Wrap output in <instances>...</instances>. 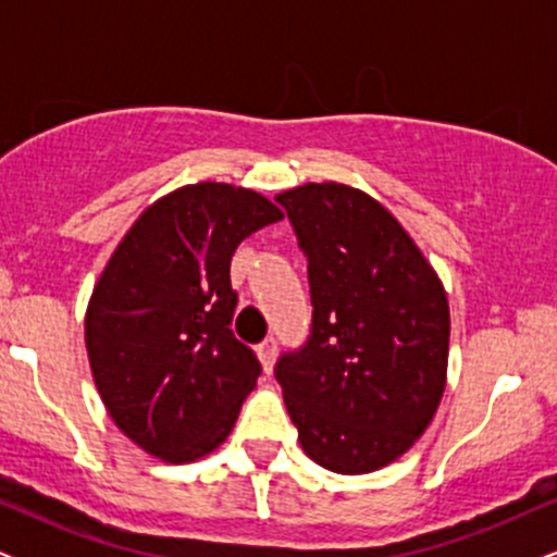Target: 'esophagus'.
<instances>
[{"mask_svg": "<svg viewBox=\"0 0 557 557\" xmlns=\"http://www.w3.org/2000/svg\"><path fill=\"white\" fill-rule=\"evenodd\" d=\"M274 359H277V341H274V337H267V341L259 345V361L267 374H272Z\"/></svg>", "mask_w": 557, "mask_h": 557, "instance_id": "1", "label": "esophagus"}]
</instances>
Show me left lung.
I'll return each instance as SVG.
<instances>
[{
	"instance_id": "obj_1",
	"label": "left lung",
	"mask_w": 557,
	"mask_h": 557,
	"mask_svg": "<svg viewBox=\"0 0 557 557\" xmlns=\"http://www.w3.org/2000/svg\"><path fill=\"white\" fill-rule=\"evenodd\" d=\"M309 261L311 337L277 361L311 461L369 474L398 461L443 400L450 306L443 280L376 198L343 183L274 196Z\"/></svg>"
}]
</instances>
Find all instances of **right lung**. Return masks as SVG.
I'll return each instance as SVG.
<instances>
[{
  "instance_id": "add662e5",
  "label": "right lung",
  "mask_w": 557,
  "mask_h": 557,
  "mask_svg": "<svg viewBox=\"0 0 557 557\" xmlns=\"http://www.w3.org/2000/svg\"><path fill=\"white\" fill-rule=\"evenodd\" d=\"M283 220L251 188L194 183L151 203L96 280L86 309L94 385L117 430L170 463L227 440L261 367L235 341L230 259Z\"/></svg>"
}]
</instances>
